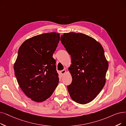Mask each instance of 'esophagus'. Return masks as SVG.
Segmentation results:
<instances>
[{
    "label": "esophagus",
    "instance_id": "esophagus-1",
    "mask_svg": "<svg viewBox=\"0 0 126 126\" xmlns=\"http://www.w3.org/2000/svg\"><path fill=\"white\" fill-rule=\"evenodd\" d=\"M66 70L65 69H63V70H61V72H60V74H61L62 75H63L65 73H66Z\"/></svg>",
    "mask_w": 126,
    "mask_h": 126
}]
</instances>
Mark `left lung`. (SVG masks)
Returning <instances> with one entry per match:
<instances>
[{
	"label": "left lung",
	"instance_id": "left-lung-1",
	"mask_svg": "<svg viewBox=\"0 0 126 126\" xmlns=\"http://www.w3.org/2000/svg\"><path fill=\"white\" fill-rule=\"evenodd\" d=\"M61 42L72 59V82L67 85L72 99L82 105L94 100L103 89L109 64L103 48L94 39L81 33L61 36Z\"/></svg>",
	"mask_w": 126,
	"mask_h": 126
}]
</instances>
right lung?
<instances>
[{
    "instance_id": "add662e5",
    "label": "right lung",
    "mask_w": 126,
    "mask_h": 126,
    "mask_svg": "<svg viewBox=\"0 0 126 126\" xmlns=\"http://www.w3.org/2000/svg\"><path fill=\"white\" fill-rule=\"evenodd\" d=\"M60 39L56 32L43 33L27 40L19 48L14 65L15 76L21 89L32 100H46L58 84L52 56Z\"/></svg>"
}]
</instances>
